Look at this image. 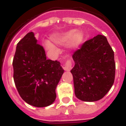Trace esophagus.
<instances>
[{"label": "esophagus", "mask_w": 126, "mask_h": 126, "mask_svg": "<svg viewBox=\"0 0 126 126\" xmlns=\"http://www.w3.org/2000/svg\"><path fill=\"white\" fill-rule=\"evenodd\" d=\"M64 69L67 71H69L72 69V62L71 60L69 59L65 62L64 66Z\"/></svg>", "instance_id": "1"}]
</instances>
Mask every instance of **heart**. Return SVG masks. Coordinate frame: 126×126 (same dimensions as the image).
Wrapping results in <instances>:
<instances>
[{
  "mask_svg": "<svg viewBox=\"0 0 126 126\" xmlns=\"http://www.w3.org/2000/svg\"><path fill=\"white\" fill-rule=\"evenodd\" d=\"M84 34L81 32H76V30H72L60 34H53L51 36L50 39L52 42L60 45H65L69 43L70 47L72 48H76L83 42ZM46 47L48 50H55L57 49L56 45L47 42Z\"/></svg>",
  "mask_w": 126,
  "mask_h": 126,
  "instance_id": "obj_1",
  "label": "heart"
}]
</instances>
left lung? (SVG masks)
<instances>
[{
  "instance_id": "1",
  "label": "left lung",
  "mask_w": 126,
  "mask_h": 126,
  "mask_svg": "<svg viewBox=\"0 0 126 126\" xmlns=\"http://www.w3.org/2000/svg\"><path fill=\"white\" fill-rule=\"evenodd\" d=\"M73 59L76 96L84 102L102 99L113 85L115 73L114 52L107 38L98 34L85 42Z\"/></svg>"
}]
</instances>
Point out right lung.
<instances>
[{
	"instance_id": "obj_1",
	"label": "right lung",
	"mask_w": 126,
	"mask_h": 126,
	"mask_svg": "<svg viewBox=\"0 0 126 126\" xmlns=\"http://www.w3.org/2000/svg\"><path fill=\"white\" fill-rule=\"evenodd\" d=\"M13 65L15 85L24 102L36 107L54 102L55 89L64 71L59 62L47 59L33 32L27 33L17 44Z\"/></svg>"
}]
</instances>
